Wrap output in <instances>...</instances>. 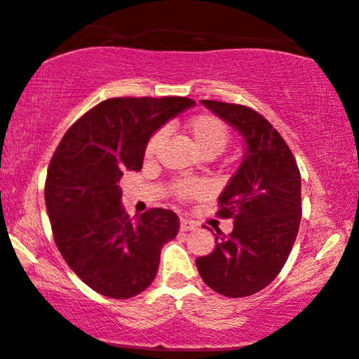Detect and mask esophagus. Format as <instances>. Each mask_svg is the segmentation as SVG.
Wrapping results in <instances>:
<instances>
[{"instance_id":"1","label":"esophagus","mask_w":359,"mask_h":359,"mask_svg":"<svg viewBox=\"0 0 359 359\" xmlns=\"http://www.w3.org/2000/svg\"><path fill=\"white\" fill-rule=\"evenodd\" d=\"M197 227L196 222L189 221V219H180V231H194Z\"/></svg>"}]
</instances>
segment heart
Wrapping results in <instances>:
<instances>
[{"instance_id":"heart-1","label":"heart","mask_w":359,"mask_h":359,"mask_svg":"<svg viewBox=\"0 0 359 359\" xmlns=\"http://www.w3.org/2000/svg\"><path fill=\"white\" fill-rule=\"evenodd\" d=\"M184 128L202 157L204 155H212V157L219 155L226 149L229 138H231V132H229L227 125L221 118L209 114L194 115L192 118L185 122ZM163 135H165L163 130L154 133L145 149L147 158H152L157 154L158 147L162 145ZM174 192L180 198L197 197L204 192V185L201 182H192V180H180V182L174 185Z\"/></svg>"}]
</instances>
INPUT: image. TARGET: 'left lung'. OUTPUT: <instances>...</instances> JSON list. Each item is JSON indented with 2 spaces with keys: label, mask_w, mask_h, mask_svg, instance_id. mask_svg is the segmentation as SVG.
Segmentation results:
<instances>
[{
  "label": "left lung",
  "mask_w": 359,
  "mask_h": 359,
  "mask_svg": "<svg viewBox=\"0 0 359 359\" xmlns=\"http://www.w3.org/2000/svg\"><path fill=\"white\" fill-rule=\"evenodd\" d=\"M243 137L239 167L219 196V217H232L229 236L217 229L215 249L197 257L198 274L227 297L256 294L276 279L301 222V174L286 142L257 111L201 100Z\"/></svg>",
  "instance_id": "8db88e82"
}]
</instances>
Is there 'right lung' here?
Masks as SVG:
<instances>
[{
	"label": "right lung",
	"mask_w": 359,
	"mask_h": 359,
	"mask_svg": "<svg viewBox=\"0 0 359 359\" xmlns=\"http://www.w3.org/2000/svg\"><path fill=\"white\" fill-rule=\"evenodd\" d=\"M194 105L184 97L110 98L76 120L56 147L46 174V210L60 254L93 291L128 299L155 279L179 217L150 209L130 219L118 180L125 170H140L154 133Z\"/></svg>",
	"instance_id": "right-lung-1"
}]
</instances>
